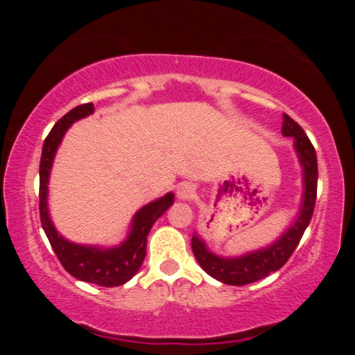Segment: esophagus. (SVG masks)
Returning a JSON list of instances; mask_svg holds the SVG:
<instances>
[{
  "label": "esophagus",
  "instance_id": "1",
  "mask_svg": "<svg viewBox=\"0 0 355 355\" xmlns=\"http://www.w3.org/2000/svg\"><path fill=\"white\" fill-rule=\"evenodd\" d=\"M177 195L182 200H191L195 197V185L190 182H183L177 187Z\"/></svg>",
  "mask_w": 355,
  "mask_h": 355
}]
</instances>
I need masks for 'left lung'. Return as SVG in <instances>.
Returning <instances> with one entry per match:
<instances>
[{"mask_svg":"<svg viewBox=\"0 0 355 355\" xmlns=\"http://www.w3.org/2000/svg\"><path fill=\"white\" fill-rule=\"evenodd\" d=\"M282 135L294 137L295 152L299 155L300 165L304 170L302 207H300L299 217L292 223V227H288L272 245L242 257H232V259L211 254L203 240L198 239V235L191 237V250H193L195 259L198 260L200 267L214 279L227 285H247L257 282L284 267L285 262L294 254L305 229L311 223L317 198V177H319L315 148L309 137L305 135L302 126L292 120L287 113H284Z\"/></svg>","mask_w":355,"mask_h":355,"instance_id":"1","label":"left lung"}]
</instances>
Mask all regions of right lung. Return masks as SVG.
Masks as SVG:
<instances>
[{"mask_svg": "<svg viewBox=\"0 0 355 355\" xmlns=\"http://www.w3.org/2000/svg\"><path fill=\"white\" fill-rule=\"evenodd\" d=\"M93 112H95L93 103L78 105L63 118H60L48 137L44 138L42 162H40V218H42V227L50 240L53 250L68 274L88 284L101 285V287H118L128 282L144 263L146 237H148L150 229L172 205L173 193H166L165 197L141 207L132 220L128 237L118 247L100 248L78 245L61 237L48 214V180H50L53 158L67 130L75 121L92 115Z\"/></svg>", "mask_w": 355, "mask_h": 355, "instance_id": "obj_1", "label": "right lung"}]
</instances>
